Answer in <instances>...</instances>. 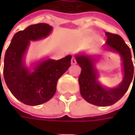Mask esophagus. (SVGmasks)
Masks as SVG:
<instances>
[{
  "mask_svg": "<svg viewBox=\"0 0 135 135\" xmlns=\"http://www.w3.org/2000/svg\"><path fill=\"white\" fill-rule=\"evenodd\" d=\"M71 65H75L76 63V59L74 58V57H72V59H71Z\"/></svg>",
  "mask_w": 135,
  "mask_h": 135,
  "instance_id": "esophagus-1",
  "label": "esophagus"
}]
</instances>
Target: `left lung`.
<instances>
[{
  "instance_id": "8db88e82",
  "label": "left lung",
  "mask_w": 135,
  "mask_h": 135,
  "mask_svg": "<svg viewBox=\"0 0 135 135\" xmlns=\"http://www.w3.org/2000/svg\"><path fill=\"white\" fill-rule=\"evenodd\" d=\"M105 34L107 37L105 49L118 53L122 60L123 76L122 82L118 86L108 88L98 81L99 72L95 67L97 55H75L76 61L82 69L78 80L81 95L87 102L99 107L110 106L117 103L127 91L132 79L134 80L135 79L130 48L120 36L109 32H105Z\"/></svg>"
}]
</instances>
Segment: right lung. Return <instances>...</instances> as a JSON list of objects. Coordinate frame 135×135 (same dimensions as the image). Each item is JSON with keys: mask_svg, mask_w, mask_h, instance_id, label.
Returning a JSON list of instances; mask_svg holds the SVG:
<instances>
[{"mask_svg": "<svg viewBox=\"0 0 135 135\" xmlns=\"http://www.w3.org/2000/svg\"><path fill=\"white\" fill-rule=\"evenodd\" d=\"M52 31L48 24L31 25L15 34L6 51L4 80L13 96L25 104L37 106L50 100L56 91L58 80L70 68V55L59 60L41 59L31 69L25 65V55L31 41L46 38Z\"/></svg>", "mask_w": 135, "mask_h": 135, "instance_id": "1", "label": "right lung"}]
</instances>
